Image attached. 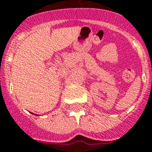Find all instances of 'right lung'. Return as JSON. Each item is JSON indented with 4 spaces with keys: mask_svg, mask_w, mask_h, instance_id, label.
<instances>
[{
    "mask_svg": "<svg viewBox=\"0 0 152 152\" xmlns=\"http://www.w3.org/2000/svg\"><path fill=\"white\" fill-rule=\"evenodd\" d=\"M35 115H36V114H35Z\"/></svg>",
    "mask_w": 152,
    "mask_h": 152,
    "instance_id": "1",
    "label": "right lung"
}]
</instances>
